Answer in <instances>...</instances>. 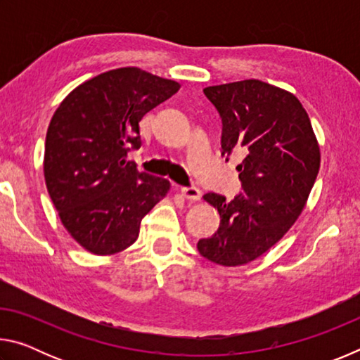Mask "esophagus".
<instances>
[{"instance_id":"esophagus-1","label":"esophagus","mask_w":360,"mask_h":360,"mask_svg":"<svg viewBox=\"0 0 360 360\" xmlns=\"http://www.w3.org/2000/svg\"><path fill=\"white\" fill-rule=\"evenodd\" d=\"M181 193L184 195L187 200H191V202H197L202 197V192H200L198 187L195 186H188V187H181Z\"/></svg>"}]
</instances>
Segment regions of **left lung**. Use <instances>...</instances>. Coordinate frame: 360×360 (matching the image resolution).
Masks as SVG:
<instances>
[{
  "instance_id": "8db88e82",
  "label": "left lung",
  "mask_w": 360,
  "mask_h": 360,
  "mask_svg": "<svg viewBox=\"0 0 360 360\" xmlns=\"http://www.w3.org/2000/svg\"><path fill=\"white\" fill-rule=\"evenodd\" d=\"M222 119V155L240 152L243 191L227 202L205 193L221 224L198 241V252L217 265H245L283 238L307 203L319 173L321 152L302 103L275 85L248 81L203 89Z\"/></svg>"
}]
</instances>
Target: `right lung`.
I'll use <instances>...</instances> for the list:
<instances>
[{
	"label": "right lung",
	"mask_w": 360,
	"mask_h": 360,
	"mask_svg": "<svg viewBox=\"0 0 360 360\" xmlns=\"http://www.w3.org/2000/svg\"><path fill=\"white\" fill-rule=\"evenodd\" d=\"M179 84L139 68H119L76 87L57 108L46 136L44 178L68 233L92 254L124 251L169 181L127 160L141 148L139 120Z\"/></svg>",
	"instance_id": "right-lung-1"
}]
</instances>
